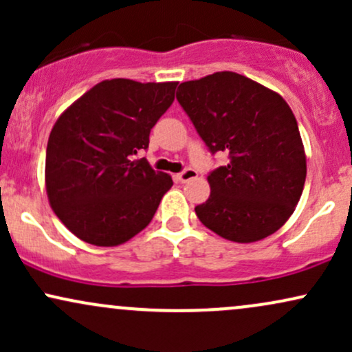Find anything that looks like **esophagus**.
Listing matches in <instances>:
<instances>
[{"mask_svg":"<svg viewBox=\"0 0 352 352\" xmlns=\"http://www.w3.org/2000/svg\"><path fill=\"white\" fill-rule=\"evenodd\" d=\"M197 170H193V168H185L184 172H180L179 175H177V179H179V182H182V184H187V182L197 179Z\"/></svg>","mask_w":352,"mask_h":352,"instance_id":"obj_1","label":"esophagus"}]
</instances>
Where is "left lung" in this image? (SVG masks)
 <instances>
[{
  "mask_svg": "<svg viewBox=\"0 0 352 352\" xmlns=\"http://www.w3.org/2000/svg\"><path fill=\"white\" fill-rule=\"evenodd\" d=\"M177 100L210 152L228 153V164L207 177L199 220L236 243L273 235L293 215L306 180L305 147L286 100L232 71L182 82Z\"/></svg>",
  "mask_w": 352,
  "mask_h": 352,
  "instance_id": "left-lung-1",
  "label": "left lung"
}]
</instances>
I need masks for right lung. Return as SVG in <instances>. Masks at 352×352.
<instances>
[{"instance_id": "add662e5", "label": "right lung", "mask_w": 352, "mask_h": 352, "mask_svg": "<svg viewBox=\"0 0 352 352\" xmlns=\"http://www.w3.org/2000/svg\"><path fill=\"white\" fill-rule=\"evenodd\" d=\"M177 84L102 80L56 120L46 148V193L59 220L86 243L131 240L173 185L168 173L134 155L148 147Z\"/></svg>"}]
</instances>
